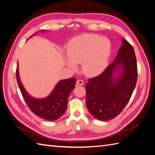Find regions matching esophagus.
<instances>
[{
	"label": "esophagus",
	"mask_w": 155,
	"mask_h": 155,
	"mask_svg": "<svg viewBox=\"0 0 155 155\" xmlns=\"http://www.w3.org/2000/svg\"><path fill=\"white\" fill-rule=\"evenodd\" d=\"M83 83H84V81L83 80H81V79H79V80H78L77 81V85H83Z\"/></svg>",
	"instance_id": "esophagus-1"
}]
</instances>
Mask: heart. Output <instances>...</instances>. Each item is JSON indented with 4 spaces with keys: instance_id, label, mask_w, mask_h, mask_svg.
Returning a JSON list of instances; mask_svg holds the SVG:
<instances>
[{
    "instance_id": "1",
    "label": "heart",
    "mask_w": 155,
    "mask_h": 155,
    "mask_svg": "<svg viewBox=\"0 0 155 155\" xmlns=\"http://www.w3.org/2000/svg\"><path fill=\"white\" fill-rule=\"evenodd\" d=\"M111 49L108 38L94 34H84L71 41L67 48L69 60L67 64L76 69L82 64L84 73L88 77L101 74L106 68Z\"/></svg>"
}]
</instances>
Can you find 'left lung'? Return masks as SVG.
Instances as JSON below:
<instances>
[{
    "label": "left lung",
    "instance_id": "8db88e82",
    "mask_svg": "<svg viewBox=\"0 0 155 155\" xmlns=\"http://www.w3.org/2000/svg\"><path fill=\"white\" fill-rule=\"evenodd\" d=\"M118 68H121V74L114 79V72ZM137 76L134 50L129 42L123 39L114 61L101 74L88 79L86 84V104L90 113L100 120L116 117L132 96Z\"/></svg>",
    "mask_w": 155,
    "mask_h": 155
}]
</instances>
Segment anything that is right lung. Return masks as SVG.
<instances>
[{
	"label": "right lung",
	"mask_w": 155,
	"mask_h": 155,
	"mask_svg": "<svg viewBox=\"0 0 155 155\" xmlns=\"http://www.w3.org/2000/svg\"><path fill=\"white\" fill-rule=\"evenodd\" d=\"M35 35L36 33L33 34V35ZM16 76L23 98L28 108L37 116L45 120H55L64 113L67 108L69 94L75 87V78L61 81L48 97L44 99H37L31 97L23 87L20 81L18 65Z\"/></svg>",
	"instance_id": "obj_1"
}]
</instances>
